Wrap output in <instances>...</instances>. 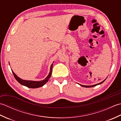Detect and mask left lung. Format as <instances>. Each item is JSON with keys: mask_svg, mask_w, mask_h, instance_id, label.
<instances>
[{"mask_svg": "<svg viewBox=\"0 0 121 121\" xmlns=\"http://www.w3.org/2000/svg\"><path fill=\"white\" fill-rule=\"evenodd\" d=\"M105 80H106V79H104V81H102V82H101V83H98V84H96V85H91V86H85V85H81V86H83V87H92L96 86L98 85H99V84H102V83H103L104 82V81H105Z\"/></svg>", "mask_w": 121, "mask_h": 121, "instance_id": "1", "label": "left lung"}]
</instances>
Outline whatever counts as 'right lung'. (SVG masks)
<instances>
[{"label": "right lung", "mask_w": 121, "mask_h": 121, "mask_svg": "<svg viewBox=\"0 0 121 121\" xmlns=\"http://www.w3.org/2000/svg\"><path fill=\"white\" fill-rule=\"evenodd\" d=\"M52 66H53V64H52V65H51L50 71L49 72V74H48V75L47 76V78H46L44 79V80L40 81H33L23 80V79L19 78V77H17L16 74H15V73L12 71V72L15 78L16 79V80L18 82H19L20 84H21V85H24V86L29 87V88H38V87L43 86V85H45L48 82L49 79L50 78V76L51 75V73H52Z\"/></svg>", "instance_id": "right-lung-1"}]
</instances>
